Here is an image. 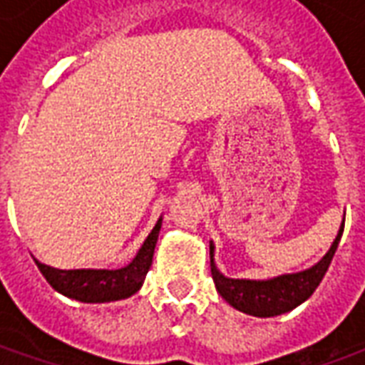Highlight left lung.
Here are the masks:
<instances>
[{"label": "left lung", "mask_w": 365, "mask_h": 365, "mask_svg": "<svg viewBox=\"0 0 365 365\" xmlns=\"http://www.w3.org/2000/svg\"><path fill=\"white\" fill-rule=\"evenodd\" d=\"M342 230H344V221L340 225L329 252L314 266L303 272H295V274L275 275L269 279H235V277H227L221 274V269L215 264V245L211 240L209 256H211V275H213L215 287L219 291V295L240 313L260 317V319L289 313L295 307L305 303L307 299L313 295V291L319 287V283L322 282L332 262V256L336 252Z\"/></svg>", "instance_id": "obj_1"}]
</instances>
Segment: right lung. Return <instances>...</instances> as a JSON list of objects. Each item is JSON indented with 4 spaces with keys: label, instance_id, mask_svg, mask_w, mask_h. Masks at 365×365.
I'll return each instance as SVG.
<instances>
[{
    "label": "right lung",
    "instance_id": "obj_1",
    "mask_svg": "<svg viewBox=\"0 0 365 365\" xmlns=\"http://www.w3.org/2000/svg\"><path fill=\"white\" fill-rule=\"evenodd\" d=\"M162 217L154 225L150 235L146 237L143 246L133 260L123 268H83V269H58L46 266L35 258V264L44 275V279L51 283L52 289L62 293L64 297L76 299L82 303H109L120 301L143 287L144 277L152 266L154 248L158 242Z\"/></svg>",
    "mask_w": 365,
    "mask_h": 365
}]
</instances>
